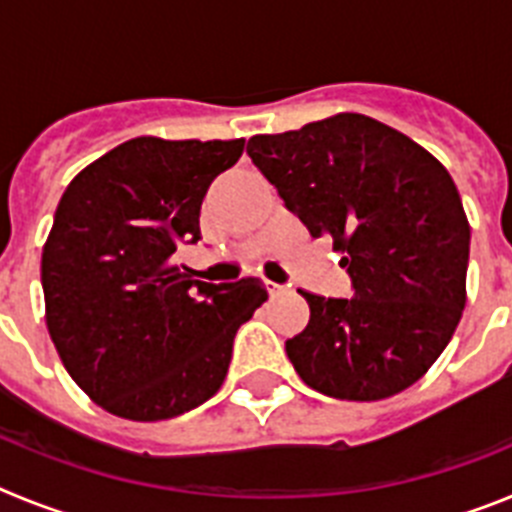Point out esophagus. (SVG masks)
Wrapping results in <instances>:
<instances>
[{
	"label": "esophagus",
	"instance_id": "obj_1",
	"mask_svg": "<svg viewBox=\"0 0 512 512\" xmlns=\"http://www.w3.org/2000/svg\"><path fill=\"white\" fill-rule=\"evenodd\" d=\"M284 289H287V287H284V284H277V282H266V292H269L271 297L282 295Z\"/></svg>",
	"mask_w": 512,
	"mask_h": 512
}]
</instances>
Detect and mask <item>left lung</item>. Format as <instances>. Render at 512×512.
<instances>
[{"mask_svg":"<svg viewBox=\"0 0 512 512\" xmlns=\"http://www.w3.org/2000/svg\"><path fill=\"white\" fill-rule=\"evenodd\" d=\"M248 156L312 238H333L351 279V297L302 292L310 320L287 341L302 382L361 402L418 382L467 302L469 223L449 171L354 112L253 135Z\"/></svg>","mask_w":512,"mask_h":512,"instance_id":"1","label":"left lung"}]
</instances>
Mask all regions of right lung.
<instances>
[{"mask_svg":"<svg viewBox=\"0 0 512 512\" xmlns=\"http://www.w3.org/2000/svg\"><path fill=\"white\" fill-rule=\"evenodd\" d=\"M246 140L133 138L66 187L43 248L45 323L66 372L104 410L166 420L210 400L264 282L192 279L179 246Z\"/></svg>","mask_w":512,"mask_h":512,"instance_id":"1","label":"right lung"}]
</instances>
